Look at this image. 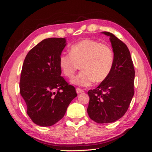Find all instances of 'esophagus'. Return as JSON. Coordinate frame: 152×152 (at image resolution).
Here are the masks:
<instances>
[{
	"instance_id": "esophagus-1",
	"label": "esophagus",
	"mask_w": 152,
	"mask_h": 152,
	"mask_svg": "<svg viewBox=\"0 0 152 152\" xmlns=\"http://www.w3.org/2000/svg\"><path fill=\"white\" fill-rule=\"evenodd\" d=\"M76 92L77 94H79V93H84V91L82 90V89H81L80 88H76Z\"/></svg>"
}]
</instances>
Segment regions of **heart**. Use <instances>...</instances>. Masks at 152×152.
<instances>
[{
    "instance_id": "heart-1",
    "label": "heart",
    "mask_w": 152,
    "mask_h": 152,
    "mask_svg": "<svg viewBox=\"0 0 152 152\" xmlns=\"http://www.w3.org/2000/svg\"><path fill=\"white\" fill-rule=\"evenodd\" d=\"M113 64L114 55L111 48L88 39L74 43L70 54L62 53L59 59L62 73L69 79L73 77L80 66L82 70L72 81L80 86L103 82L111 72Z\"/></svg>"
}]
</instances>
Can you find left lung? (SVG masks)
Returning a JSON list of instances; mask_svg holds the SVG:
<instances>
[{"instance_id":"left-lung-1","label":"left lung","mask_w":152,"mask_h":152,"mask_svg":"<svg viewBox=\"0 0 152 152\" xmlns=\"http://www.w3.org/2000/svg\"><path fill=\"white\" fill-rule=\"evenodd\" d=\"M110 37L114 64L109 76L98 86L89 90L88 116L97 123H111L119 120L127 111L134 95L135 70L127 46L115 35Z\"/></svg>"}]
</instances>
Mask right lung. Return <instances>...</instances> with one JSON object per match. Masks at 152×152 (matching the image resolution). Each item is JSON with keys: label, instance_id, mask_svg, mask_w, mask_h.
Masks as SVG:
<instances>
[{"label": "right lung", "instance_id": "add662e5", "mask_svg": "<svg viewBox=\"0 0 152 152\" xmlns=\"http://www.w3.org/2000/svg\"><path fill=\"white\" fill-rule=\"evenodd\" d=\"M65 46V38L43 39L25 58L20 93L27 113L37 125L49 126L57 123L77 95L75 88L61 76L59 59Z\"/></svg>", "mask_w": 152, "mask_h": 152}]
</instances>
